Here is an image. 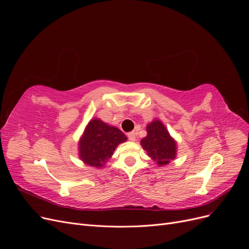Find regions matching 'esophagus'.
<instances>
[{
    "mask_svg": "<svg viewBox=\"0 0 249 249\" xmlns=\"http://www.w3.org/2000/svg\"><path fill=\"white\" fill-rule=\"evenodd\" d=\"M127 138H129V140L131 141H135L136 140V134H135V132L127 133Z\"/></svg>",
    "mask_w": 249,
    "mask_h": 249,
    "instance_id": "34e87169",
    "label": "esophagus"
}]
</instances>
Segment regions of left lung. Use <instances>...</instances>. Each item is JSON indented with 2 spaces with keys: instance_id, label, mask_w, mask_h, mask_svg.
I'll return each mask as SVG.
<instances>
[{
  "instance_id": "obj_1",
  "label": "left lung",
  "mask_w": 249,
  "mask_h": 249,
  "mask_svg": "<svg viewBox=\"0 0 249 249\" xmlns=\"http://www.w3.org/2000/svg\"><path fill=\"white\" fill-rule=\"evenodd\" d=\"M147 136L141 140L143 149L160 166L167 165L176 158L177 143L160 120H154L146 127Z\"/></svg>"
}]
</instances>
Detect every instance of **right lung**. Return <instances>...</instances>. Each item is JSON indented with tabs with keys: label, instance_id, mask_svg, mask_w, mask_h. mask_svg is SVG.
Instances as JSON below:
<instances>
[{
	"label": "right lung",
	"instance_id": "obj_1",
	"mask_svg": "<svg viewBox=\"0 0 249 249\" xmlns=\"http://www.w3.org/2000/svg\"><path fill=\"white\" fill-rule=\"evenodd\" d=\"M125 140V135L117 127L110 126L100 119H92L80 141V158L90 166L102 167L115 147Z\"/></svg>",
	"mask_w": 249,
	"mask_h": 249
}]
</instances>
